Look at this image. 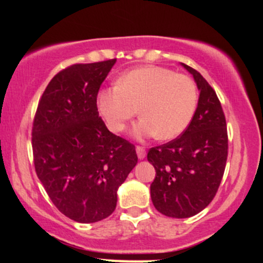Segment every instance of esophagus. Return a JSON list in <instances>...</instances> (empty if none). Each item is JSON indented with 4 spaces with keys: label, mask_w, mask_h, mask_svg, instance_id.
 I'll return each instance as SVG.
<instances>
[{
    "label": "esophagus",
    "mask_w": 263,
    "mask_h": 263,
    "mask_svg": "<svg viewBox=\"0 0 263 263\" xmlns=\"http://www.w3.org/2000/svg\"><path fill=\"white\" fill-rule=\"evenodd\" d=\"M136 152H137V156L140 159H143L144 157H146V149H144L143 147L137 146L136 147Z\"/></svg>",
    "instance_id": "1"
}]
</instances>
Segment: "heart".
<instances>
[{
  "instance_id": "heart-1",
  "label": "heart",
  "mask_w": 263,
  "mask_h": 263,
  "mask_svg": "<svg viewBox=\"0 0 263 263\" xmlns=\"http://www.w3.org/2000/svg\"><path fill=\"white\" fill-rule=\"evenodd\" d=\"M198 104L194 80L163 66L147 65L125 73L117 85L98 92L96 105L110 131L122 132L137 114L136 137L172 140L188 128Z\"/></svg>"
}]
</instances>
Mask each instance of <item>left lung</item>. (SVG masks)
<instances>
[{
	"instance_id": "8db88e82",
	"label": "left lung",
	"mask_w": 263,
	"mask_h": 263,
	"mask_svg": "<svg viewBox=\"0 0 263 263\" xmlns=\"http://www.w3.org/2000/svg\"><path fill=\"white\" fill-rule=\"evenodd\" d=\"M199 89L198 106L188 128L176 140L152 147L147 159L156 170L151 184L155 208L170 218H190L211 203L224 176L228 128L215 90L189 65Z\"/></svg>"
}]
</instances>
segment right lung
<instances>
[{
    "label": "right lung",
    "instance_id": "add662e5",
    "mask_svg": "<svg viewBox=\"0 0 263 263\" xmlns=\"http://www.w3.org/2000/svg\"><path fill=\"white\" fill-rule=\"evenodd\" d=\"M116 59L74 64L45 87L32 127L35 173L60 213L96 222L114 213L117 189L137 164L136 148L110 132L96 96Z\"/></svg>",
    "mask_w": 263,
    "mask_h": 263
}]
</instances>
